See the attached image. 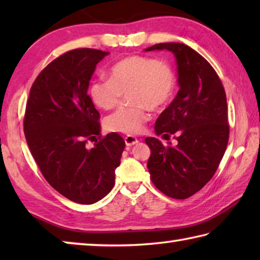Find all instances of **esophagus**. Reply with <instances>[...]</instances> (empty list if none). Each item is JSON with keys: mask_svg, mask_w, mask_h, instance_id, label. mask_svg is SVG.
<instances>
[{"mask_svg": "<svg viewBox=\"0 0 260 260\" xmlns=\"http://www.w3.org/2000/svg\"><path fill=\"white\" fill-rule=\"evenodd\" d=\"M138 138H135L133 135H127L125 136V143L126 146H133V144L138 143Z\"/></svg>", "mask_w": 260, "mask_h": 260, "instance_id": "34e87169", "label": "esophagus"}]
</instances>
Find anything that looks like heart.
Listing matches in <instances>:
<instances>
[{
	"label": "heart",
	"mask_w": 260,
	"mask_h": 260,
	"mask_svg": "<svg viewBox=\"0 0 260 260\" xmlns=\"http://www.w3.org/2000/svg\"><path fill=\"white\" fill-rule=\"evenodd\" d=\"M110 79H96L89 86V96L96 107L111 110L129 91L132 107L118 110L105 119L111 132L138 134L150 119L149 109L160 110L173 99L177 79L166 61L147 56H128L112 65Z\"/></svg>",
	"instance_id": "b5f03b06"
}]
</instances>
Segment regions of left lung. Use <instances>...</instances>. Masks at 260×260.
<instances>
[{
	"label": "left lung",
	"mask_w": 260,
	"mask_h": 260,
	"mask_svg": "<svg viewBox=\"0 0 260 260\" xmlns=\"http://www.w3.org/2000/svg\"><path fill=\"white\" fill-rule=\"evenodd\" d=\"M172 51L178 64L180 89L155 124L156 138H146L151 150L150 179L158 190L175 200L200 191L221 161L230 139L225 88L215 70L199 52L183 43H157L146 49Z\"/></svg>",
	"instance_id": "8db88e82"
}]
</instances>
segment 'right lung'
I'll list each match as a JSON object with an SVG mask.
<instances>
[{"mask_svg": "<svg viewBox=\"0 0 260 260\" xmlns=\"http://www.w3.org/2000/svg\"><path fill=\"white\" fill-rule=\"evenodd\" d=\"M108 54L91 48L64 52L39 73L26 103L24 133L35 162L52 188L79 204L111 191L125 148L119 134L101 135V114L87 94Z\"/></svg>", "mask_w": 260, "mask_h": 260, "instance_id": "1", "label": "right lung"}]
</instances>
